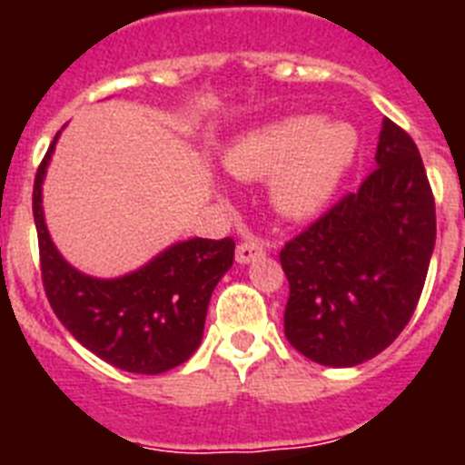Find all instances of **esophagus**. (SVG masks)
Segmentation results:
<instances>
[{
    "label": "esophagus",
    "mask_w": 465,
    "mask_h": 465,
    "mask_svg": "<svg viewBox=\"0 0 465 465\" xmlns=\"http://www.w3.org/2000/svg\"><path fill=\"white\" fill-rule=\"evenodd\" d=\"M261 256H265V246H262V242L256 240V237L240 242V246H237V261L240 262H252L253 258Z\"/></svg>",
    "instance_id": "esophagus-1"
}]
</instances>
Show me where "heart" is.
Wrapping results in <instances>:
<instances>
[{"instance_id":"1","label":"heart","mask_w":465,"mask_h":465,"mask_svg":"<svg viewBox=\"0 0 465 465\" xmlns=\"http://www.w3.org/2000/svg\"><path fill=\"white\" fill-rule=\"evenodd\" d=\"M359 153V133L342 121L289 116L237 139L223 155L237 179L274 176V204L291 219L322 212Z\"/></svg>"}]
</instances>
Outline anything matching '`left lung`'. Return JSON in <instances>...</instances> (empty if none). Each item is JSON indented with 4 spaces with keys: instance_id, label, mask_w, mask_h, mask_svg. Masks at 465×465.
I'll return each instance as SVG.
<instances>
[{
    "instance_id": "obj_1",
    "label": "left lung",
    "mask_w": 465,
    "mask_h": 465,
    "mask_svg": "<svg viewBox=\"0 0 465 465\" xmlns=\"http://www.w3.org/2000/svg\"><path fill=\"white\" fill-rule=\"evenodd\" d=\"M377 167L279 252L289 279L283 332L314 363L351 368L408 326L435 244V200L424 163L384 118Z\"/></svg>"
}]
</instances>
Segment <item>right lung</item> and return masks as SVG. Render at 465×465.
I'll use <instances>...</instances> for the list:
<instances>
[{"label": "right lung", "instance_id": "add662e5", "mask_svg": "<svg viewBox=\"0 0 465 465\" xmlns=\"http://www.w3.org/2000/svg\"><path fill=\"white\" fill-rule=\"evenodd\" d=\"M57 134L36 170L32 193L48 302L74 338L114 368L137 375L172 371L200 347L209 298L232 265L235 240L195 237L121 279L85 277L57 253L44 223L41 182Z\"/></svg>", "mask_w": 465, "mask_h": 465}]
</instances>
